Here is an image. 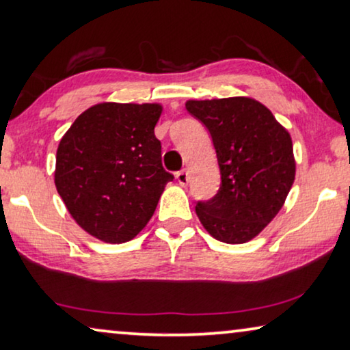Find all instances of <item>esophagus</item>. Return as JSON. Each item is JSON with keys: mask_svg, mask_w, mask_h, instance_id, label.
Wrapping results in <instances>:
<instances>
[{"mask_svg": "<svg viewBox=\"0 0 350 350\" xmlns=\"http://www.w3.org/2000/svg\"><path fill=\"white\" fill-rule=\"evenodd\" d=\"M175 178H176V181H178V183H180L181 186H186V185H188V181H189L188 172H186V169H183V170H180V172H176Z\"/></svg>", "mask_w": 350, "mask_h": 350, "instance_id": "obj_1", "label": "esophagus"}]
</instances>
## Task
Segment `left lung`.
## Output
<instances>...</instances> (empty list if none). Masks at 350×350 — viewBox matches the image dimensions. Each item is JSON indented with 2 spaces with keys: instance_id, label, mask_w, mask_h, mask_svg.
<instances>
[{
  "instance_id": "8db88e82",
  "label": "left lung",
  "mask_w": 350,
  "mask_h": 350,
  "mask_svg": "<svg viewBox=\"0 0 350 350\" xmlns=\"http://www.w3.org/2000/svg\"><path fill=\"white\" fill-rule=\"evenodd\" d=\"M186 109L210 132L221 174L218 193L199 200L196 213L217 241H252L279 213L295 181L290 133L248 97L189 100Z\"/></svg>"
}]
</instances>
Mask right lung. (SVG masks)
<instances>
[{"mask_svg": "<svg viewBox=\"0 0 350 350\" xmlns=\"http://www.w3.org/2000/svg\"><path fill=\"white\" fill-rule=\"evenodd\" d=\"M157 103H98L76 118L57 148L55 188L75 221L109 243L146 226L165 185Z\"/></svg>", "mask_w": 350, "mask_h": 350, "instance_id": "add662e5", "label": "right lung"}]
</instances>
